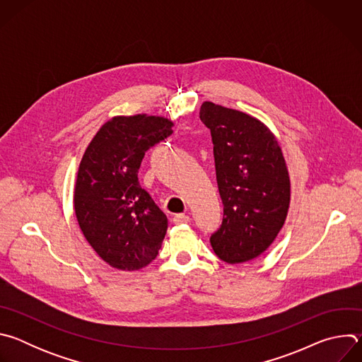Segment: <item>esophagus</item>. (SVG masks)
Wrapping results in <instances>:
<instances>
[{"instance_id": "34e87169", "label": "esophagus", "mask_w": 362, "mask_h": 362, "mask_svg": "<svg viewBox=\"0 0 362 362\" xmlns=\"http://www.w3.org/2000/svg\"><path fill=\"white\" fill-rule=\"evenodd\" d=\"M192 219L190 216L187 215H183V214H179V215H175L173 216V223L175 225H183V223H189Z\"/></svg>"}]
</instances>
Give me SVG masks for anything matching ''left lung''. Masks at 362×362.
Here are the masks:
<instances>
[{"instance_id":"1","label":"left lung","mask_w":362,"mask_h":362,"mask_svg":"<svg viewBox=\"0 0 362 362\" xmlns=\"http://www.w3.org/2000/svg\"><path fill=\"white\" fill-rule=\"evenodd\" d=\"M200 120L211 130L223 221L211 245L219 259L242 264L265 252L282 229L291 183L282 150L255 117L204 101Z\"/></svg>"}]
</instances>
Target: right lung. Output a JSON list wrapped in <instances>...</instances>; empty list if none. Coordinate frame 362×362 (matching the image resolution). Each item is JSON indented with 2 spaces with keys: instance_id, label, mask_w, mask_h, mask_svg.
Returning <instances> with one entry per match:
<instances>
[{
  "instance_id": "obj_1",
  "label": "right lung",
  "mask_w": 362,
  "mask_h": 362,
  "mask_svg": "<svg viewBox=\"0 0 362 362\" xmlns=\"http://www.w3.org/2000/svg\"><path fill=\"white\" fill-rule=\"evenodd\" d=\"M173 123L156 116H119L103 124L81 159L74 209L80 229L103 261L137 271L158 256L168 218L139 183L144 153L168 139Z\"/></svg>"
}]
</instances>
